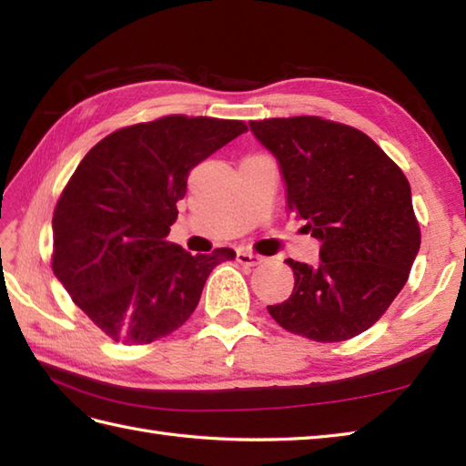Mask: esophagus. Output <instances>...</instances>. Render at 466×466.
Returning a JSON list of instances; mask_svg holds the SVG:
<instances>
[{
    "label": "esophagus",
    "mask_w": 466,
    "mask_h": 466,
    "mask_svg": "<svg viewBox=\"0 0 466 466\" xmlns=\"http://www.w3.org/2000/svg\"><path fill=\"white\" fill-rule=\"evenodd\" d=\"M236 260H238L244 266H256V264L262 262V258H260L258 254H252V252L244 250V248H240L238 252H236Z\"/></svg>",
    "instance_id": "1"
}]
</instances>
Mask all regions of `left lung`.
Returning a JSON list of instances; mask_svg holds the SVG:
<instances>
[{
  "label": "left lung",
  "mask_w": 466,
  "mask_h": 466,
  "mask_svg": "<svg viewBox=\"0 0 466 466\" xmlns=\"http://www.w3.org/2000/svg\"><path fill=\"white\" fill-rule=\"evenodd\" d=\"M280 166L286 208L320 242L319 264L286 260L289 300L268 306L289 332L340 342L369 330L409 280L420 248L407 176L356 127L316 116L250 122Z\"/></svg>",
  "instance_id": "obj_1"
}]
</instances>
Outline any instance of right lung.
I'll return each mask as SVG.
<instances>
[{
  "label": "right lung",
  "mask_w": 466,
  "mask_h": 466,
  "mask_svg": "<svg viewBox=\"0 0 466 466\" xmlns=\"http://www.w3.org/2000/svg\"><path fill=\"white\" fill-rule=\"evenodd\" d=\"M248 127L166 116L122 127L84 156L54 210L52 268L97 329L127 346L164 339L190 319L206 279L232 248L167 242L187 176Z\"/></svg>",
  "instance_id": "1"
}]
</instances>
